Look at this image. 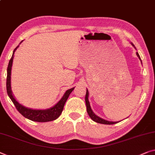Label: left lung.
Returning a JSON list of instances; mask_svg holds the SVG:
<instances>
[{
    "instance_id": "1",
    "label": "left lung",
    "mask_w": 155,
    "mask_h": 155,
    "mask_svg": "<svg viewBox=\"0 0 155 155\" xmlns=\"http://www.w3.org/2000/svg\"><path fill=\"white\" fill-rule=\"evenodd\" d=\"M132 45L134 47V44H132ZM135 48V47H134ZM137 55L139 59L141 60V58H140L139 53L137 52ZM142 63V61H141ZM89 91H88V90L87 89V93H86V96H85V102H86V105H87V111L88 114H89V117L91 118L93 120L95 121V122L96 123H101V124H104V125H113V124H116V123H118V121L117 122H112V121H108V120H104V119H102L101 117H99V116H96V114L94 113V111H92V109L91 108V106H90V103H89Z\"/></svg>"
}]
</instances>
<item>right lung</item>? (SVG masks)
I'll return each mask as SVG.
<instances>
[{
    "mask_svg": "<svg viewBox=\"0 0 155 155\" xmlns=\"http://www.w3.org/2000/svg\"><path fill=\"white\" fill-rule=\"evenodd\" d=\"M22 42V41H21ZM18 46L14 50L12 56L9 61L8 67L7 69V82H6V87H7V93H8V96L11 101H12L14 105H15L16 108L18 111L21 114L24 116L25 118L29 119L32 121H35V122H48V121H52L55 120L58 118L59 116L61 115V112H62L64 106L65 104L66 101H67L68 96L71 94V93L73 91L75 87L71 88V89L67 90L65 92V94L61 97V99L55 105H54L52 107L47 109H30L25 107L23 106L19 102H17V101L14 98V96L12 95L11 90V70H12V66L13 62V58H14V52Z\"/></svg>",
    "mask_w": 155,
    "mask_h": 155,
    "instance_id": "add662e5",
    "label": "right lung"
}]
</instances>
